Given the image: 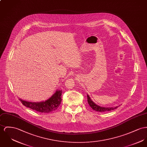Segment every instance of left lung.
<instances>
[{"label":"left lung","instance_id":"obj_1","mask_svg":"<svg viewBox=\"0 0 147 147\" xmlns=\"http://www.w3.org/2000/svg\"><path fill=\"white\" fill-rule=\"evenodd\" d=\"M87 99H88V103L90 105V107L94 111H98V112H106V111H110L111 110H113L115 109H117V107H101L96 104H95L92 101V100L90 99V96L87 94Z\"/></svg>","mask_w":147,"mask_h":147}]
</instances>
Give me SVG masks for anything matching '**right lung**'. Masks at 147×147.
I'll use <instances>...</instances> for the list:
<instances>
[{"label": "right lung", "mask_w": 147, "mask_h": 147, "mask_svg": "<svg viewBox=\"0 0 147 147\" xmlns=\"http://www.w3.org/2000/svg\"><path fill=\"white\" fill-rule=\"evenodd\" d=\"M62 90H57L47 100L40 102L26 101L20 98V101L27 107L40 113H49L56 110L61 102Z\"/></svg>", "instance_id": "obj_1"}]
</instances>
